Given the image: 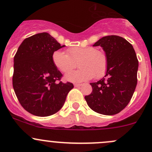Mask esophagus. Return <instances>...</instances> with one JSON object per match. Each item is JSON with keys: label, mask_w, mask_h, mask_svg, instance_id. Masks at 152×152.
I'll return each instance as SVG.
<instances>
[{"label": "esophagus", "mask_w": 152, "mask_h": 152, "mask_svg": "<svg viewBox=\"0 0 152 152\" xmlns=\"http://www.w3.org/2000/svg\"><path fill=\"white\" fill-rule=\"evenodd\" d=\"M82 85V84H74V86L76 87H81V86Z\"/></svg>", "instance_id": "34e87169"}]
</instances>
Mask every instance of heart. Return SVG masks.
I'll use <instances>...</instances> for the list:
<instances>
[{"label":"heart","mask_w":152,"mask_h":152,"mask_svg":"<svg viewBox=\"0 0 152 152\" xmlns=\"http://www.w3.org/2000/svg\"><path fill=\"white\" fill-rule=\"evenodd\" d=\"M52 61L56 68L65 74L76 68L77 63L80 69L65 76L66 80L73 82L102 78L107 69V56L94 47H72L67 49V53L57 50L53 53Z\"/></svg>","instance_id":"heart-1"}]
</instances>
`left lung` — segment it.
<instances>
[{"label": "left lung", "instance_id": "left-lung-1", "mask_svg": "<svg viewBox=\"0 0 152 152\" xmlns=\"http://www.w3.org/2000/svg\"><path fill=\"white\" fill-rule=\"evenodd\" d=\"M104 50L107 69L104 77L90 83L93 92L85 97L91 110L106 115L123 110L133 96L137 85L138 60L133 46L124 38L110 35L93 45Z\"/></svg>", "mask_w": 152, "mask_h": 152}]
</instances>
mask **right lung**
I'll return each mask as SVG.
<instances>
[{
  "label": "right lung",
  "mask_w": 152,
  "mask_h": 152,
  "mask_svg": "<svg viewBox=\"0 0 152 152\" xmlns=\"http://www.w3.org/2000/svg\"><path fill=\"white\" fill-rule=\"evenodd\" d=\"M65 46L42 32L24 39L14 57V90L21 106L34 115L57 113L73 88L70 82H58L62 74L52 61L53 52Z\"/></svg>",
  "instance_id": "1"
}]
</instances>
